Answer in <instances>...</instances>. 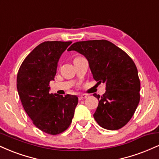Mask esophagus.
I'll return each instance as SVG.
<instances>
[{
  "mask_svg": "<svg viewBox=\"0 0 159 159\" xmlns=\"http://www.w3.org/2000/svg\"><path fill=\"white\" fill-rule=\"evenodd\" d=\"M87 97V95L82 94V95H80V96H78V99H79V100H82V99H84V98H86Z\"/></svg>",
  "mask_w": 159,
  "mask_h": 159,
  "instance_id": "34e87169",
  "label": "esophagus"
}]
</instances>
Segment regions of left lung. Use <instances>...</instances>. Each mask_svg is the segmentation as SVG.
<instances>
[{"label":"left lung","mask_w":159,"mask_h":159,"mask_svg":"<svg viewBox=\"0 0 159 159\" xmlns=\"http://www.w3.org/2000/svg\"><path fill=\"white\" fill-rule=\"evenodd\" d=\"M67 51L83 54L94 79L105 84L106 91L102 96L93 94L98 100L93 114L97 123L108 130H117L126 125L140 102V79L132 58L105 39L77 42Z\"/></svg>","instance_id":"1"}]
</instances>
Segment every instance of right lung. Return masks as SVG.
Masks as SVG:
<instances>
[{
  "mask_svg": "<svg viewBox=\"0 0 159 159\" xmlns=\"http://www.w3.org/2000/svg\"><path fill=\"white\" fill-rule=\"evenodd\" d=\"M71 43L47 41L37 45L24 60L17 75V90L24 109L36 127L52 135L68 129L78 105L76 96L49 93L60 57Z\"/></svg>",
  "mask_w": 159,
  "mask_h": 159,
  "instance_id": "obj_1",
  "label": "right lung"
}]
</instances>
